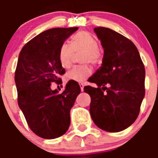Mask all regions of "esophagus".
Wrapping results in <instances>:
<instances>
[{
	"instance_id": "obj_1",
	"label": "esophagus",
	"mask_w": 158,
	"mask_h": 158,
	"mask_svg": "<svg viewBox=\"0 0 158 158\" xmlns=\"http://www.w3.org/2000/svg\"><path fill=\"white\" fill-rule=\"evenodd\" d=\"M79 86H80L81 91H82V92H83V90H84V85H82V84H79Z\"/></svg>"
}]
</instances>
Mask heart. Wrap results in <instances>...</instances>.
Masks as SVG:
<instances>
[{"label":"heart","mask_w":158,"mask_h":158,"mask_svg":"<svg viewBox=\"0 0 158 158\" xmlns=\"http://www.w3.org/2000/svg\"><path fill=\"white\" fill-rule=\"evenodd\" d=\"M85 52L83 56V62L85 63L95 64L99 62L101 58L98 40L87 32H80L73 36L72 45L64 43L60 47L59 60L62 67L69 69L72 66L75 52ZM91 74L92 69L89 66H77L67 73V79L78 82H84Z\"/></svg>","instance_id":"obj_1"}]
</instances>
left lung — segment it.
<instances>
[{"mask_svg":"<svg viewBox=\"0 0 158 158\" xmlns=\"http://www.w3.org/2000/svg\"><path fill=\"white\" fill-rule=\"evenodd\" d=\"M94 32L104 49L102 64L90 78L98 88L85 86L89 111L94 123L109 132L123 131L135 122L145 89V69L135 44L120 33L106 27Z\"/></svg>","mask_w":158,"mask_h":158,"instance_id":"obj_1","label":"left lung"}]
</instances>
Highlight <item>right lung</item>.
<instances>
[{
    "instance_id": "obj_1",
    "label": "right lung",
    "mask_w": 158,
    "mask_h": 158,
    "mask_svg": "<svg viewBox=\"0 0 158 158\" xmlns=\"http://www.w3.org/2000/svg\"><path fill=\"white\" fill-rule=\"evenodd\" d=\"M78 27L52 28L42 32L21 49L15 72L18 106L33 133L45 139L64 135L70 125V110L81 92L76 81L64 91L52 90L66 71L59 60L60 47Z\"/></svg>"
}]
</instances>
